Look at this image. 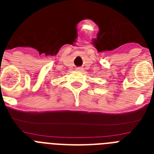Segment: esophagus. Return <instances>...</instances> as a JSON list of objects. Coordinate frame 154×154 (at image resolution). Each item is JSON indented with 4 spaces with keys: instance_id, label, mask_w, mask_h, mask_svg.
<instances>
[{
    "instance_id": "1",
    "label": "esophagus",
    "mask_w": 154,
    "mask_h": 154,
    "mask_svg": "<svg viewBox=\"0 0 154 154\" xmlns=\"http://www.w3.org/2000/svg\"><path fill=\"white\" fill-rule=\"evenodd\" d=\"M77 70H82V68H77Z\"/></svg>"
}]
</instances>
